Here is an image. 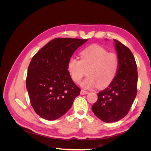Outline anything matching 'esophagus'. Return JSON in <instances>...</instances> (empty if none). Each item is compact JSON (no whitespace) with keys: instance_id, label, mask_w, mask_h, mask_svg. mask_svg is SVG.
Wrapping results in <instances>:
<instances>
[{"instance_id":"obj_1","label":"esophagus","mask_w":151,"mask_h":151,"mask_svg":"<svg viewBox=\"0 0 151 151\" xmlns=\"http://www.w3.org/2000/svg\"><path fill=\"white\" fill-rule=\"evenodd\" d=\"M88 93H89L88 91H84V90H83V89H81L80 93H81V94H82V95H84V94H87Z\"/></svg>"}]
</instances>
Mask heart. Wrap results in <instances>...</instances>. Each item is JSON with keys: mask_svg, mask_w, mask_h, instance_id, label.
<instances>
[{"mask_svg": "<svg viewBox=\"0 0 151 151\" xmlns=\"http://www.w3.org/2000/svg\"><path fill=\"white\" fill-rule=\"evenodd\" d=\"M118 68V58L113 53L98 45H93L80 53V60L72 57L67 64V69L75 83H79L86 74L88 77L81 85L85 89L97 86L106 88L115 79Z\"/></svg>", "mask_w": 151, "mask_h": 151, "instance_id": "1", "label": "heart"}]
</instances>
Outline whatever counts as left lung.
<instances>
[{"mask_svg":"<svg viewBox=\"0 0 151 151\" xmlns=\"http://www.w3.org/2000/svg\"><path fill=\"white\" fill-rule=\"evenodd\" d=\"M114 42L118 58L116 75L107 88L98 93L97 101L92 106L94 115L106 123L125 117L137 92V67L133 54L119 41Z\"/></svg>","mask_w":151,"mask_h":151,"instance_id":"8db88e82","label":"left lung"}]
</instances>
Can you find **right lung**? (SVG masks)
<instances>
[{
  "mask_svg": "<svg viewBox=\"0 0 151 151\" xmlns=\"http://www.w3.org/2000/svg\"><path fill=\"white\" fill-rule=\"evenodd\" d=\"M88 39L55 38L32 58L26 85L36 114L55 120L69 109L81 89L73 82L67 64L73 53Z\"/></svg>",
  "mask_w": 151,
  "mask_h": 151,
  "instance_id": "1",
  "label": "right lung"
}]
</instances>
